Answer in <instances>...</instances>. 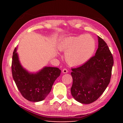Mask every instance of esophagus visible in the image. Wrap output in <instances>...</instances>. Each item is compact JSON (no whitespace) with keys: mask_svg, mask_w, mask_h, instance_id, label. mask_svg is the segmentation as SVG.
I'll use <instances>...</instances> for the list:
<instances>
[{"mask_svg":"<svg viewBox=\"0 0 123 123\" xmlns=\"http://www.w3.org/2000/svg\"><path fill=\"white\" fill-rule=\"evenodd\" d=\"M62 73L64 74H66V73H68V70L67 69H66V68H64V69L62 70Z\"/></svg>","mask_w":123,"mask_h":123,"instance_id":"34e87169","label":"esophagus"}]
</instances>
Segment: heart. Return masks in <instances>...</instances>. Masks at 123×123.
Wrapping results in <instances>:
<instances>
[{
    "label": "heart",
    "mask_w": 123,
    "mask_h": 123,
    "mask_svg": "<svg viewBox=\"0 0 123 123\" xmlns=\"http://www.w3.org/2000/svg\"><path fill=\"white\" fill-rule=\"evenodd\" d=\"M58 49L66 52L65 59L69 65L78 66L92 57L96 49V41L89 34L68 37L60 42Z\"/></svg>",
    "instance_id": "1"
}]
</instances>
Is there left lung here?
Returning a JSON list of instances; mask_svg holds the SVG:
<instances>
[{
  "mask_svg": "<svg viewBox=\"0 0 123 123\" xmlns=\"http://www.w3.org/2000/svg\"><path fill=\"white\" fill-rule=\"evenodd\" d=\"M98 48L86 63L72 68L73 97L81 104H91L99 98L110 82L113 58L106 43L98 36Z\"/></svg>",
  "mask_w": 123,
  "mask_h": 123,
  "instance_id": "8db88e82",
  "label": "left lung"
}]
</instances>
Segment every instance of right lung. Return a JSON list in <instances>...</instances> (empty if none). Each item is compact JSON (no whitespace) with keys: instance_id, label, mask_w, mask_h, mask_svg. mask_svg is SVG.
I'll return each mask as SVG.
<instances>
[{"instance_id":"add662e5","label":"right lung","mask_w":123,"mask_h":123,"mask_svg":"<svg viewBox=\"0 0 123 123\" xmlns=\"http://www.w3.org/2000/svg\"><path fill=\"white\" fill-rule=\"evenodd\" d=\"M17 47L12 61V77L18 90L24 98L32 102L42 101L50 92L52 86L61 74L57 67L45 66L36 73L29 72L20 63Z\"/></svg>"}]
</instances>
